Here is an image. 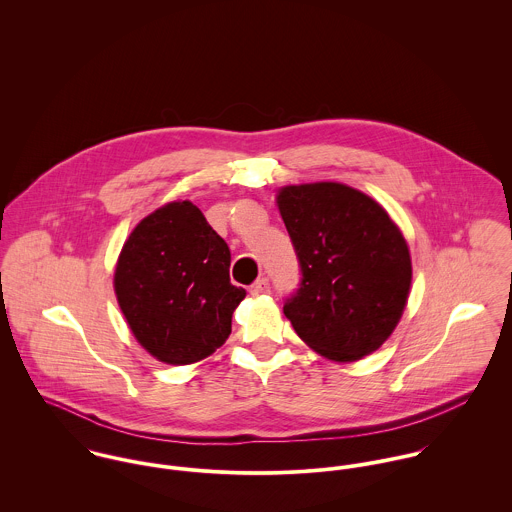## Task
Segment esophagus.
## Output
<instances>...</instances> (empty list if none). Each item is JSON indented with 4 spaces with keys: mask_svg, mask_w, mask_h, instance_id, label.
<instances>
[{
    "mask_svg": "<svg viewBox=\"0 0 512 512\" xmlns=\"http://www.w3.org/2000/svg\"><path fill=\"white\" fill-rule=\"evenodd\" d=\"M268 292H270V282H268L266 278L256 280V282L252 284V288H250V293H252V295H264V293Z\"/></svg>",
    "mask_w": 512,
    "mask_h": 512,
    "instance_id": "1",
    "label": "esophagus"
}]
</instances>
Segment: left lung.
<instances>
[{
	"label": "left lung",
	"mask_w": 512,
	"mask_h": 512,
	"mask_svg": "<svg viewBox=\"0 0 512 512\" xmlns=\"http://www.w3.org/2000/svg\"><path fill=\"white\" fill-rule=\"evenodd\" d=\"M278 209L301 272L284 303L295 333L331 361L374 353L398 325L412 284L400 228L376 201L341 183L284 187Z\"/></svg>",
	"instance_id": "1"
}]
</instances>
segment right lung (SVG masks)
Listing matches in <instances>:
<instances>
[{
	"instance_id": "1",
	"label": "right lung",
	"mask_w": 512,
	"mask_h": 512,
	"mask_svg": "<svg viewBox=\"0 0 512 512\" xmlns=\"http://www.w3.org/2000/svg\"><path fill=\"white\" fill-rule=\"evenodd\" d=\"M230 250L189 201L167 203L126 240L114 290L138 343L157 361L191 365L228 339L246 297L230 284Z\"/></svg>"
}]
</instances>
